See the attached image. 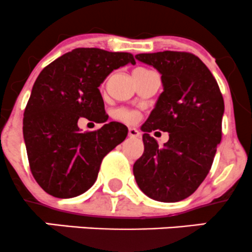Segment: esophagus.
Wrapping results in <instances>:
<instances>
[{
    "label": "esophagus",
    "mask_w": 252,
    "mask_h": 252,
    "mask_svg": "<svg viewBox=\"0 0 252 252\" xmlns=\"http://www.w3.org/2000/svg\"><path fill=\"white\" fill-rule=\"evenodd\" d=\"M128 135L130 137H139L140 136V131L137 130L136 128H129Z\"/></svg>",
    "instance_id": "obj_1"
}]
</instances>
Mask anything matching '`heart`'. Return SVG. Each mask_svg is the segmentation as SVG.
Masks as SVG:
<instances>
[{
	"label": "heart",
	"mask_w": 252,
	"mask_h": 252,
	"mask_svg": "<svg viewBox=\"0 0 252 252\" xmlns=\"http://www.w3.org/2000/svg\"><path fill=\"white\" fill-rule=\"evenodd\" d=\"M148 72V70L144 67H137L134 70V76H139V75H144V73ZM115 117L118 121L124 122V123H134L139 119V113L136 111L130 110V108L126 107H121L118 110L115 111Z\"/></svg>",
	"instance_id": "obj_1"
}]
</instances>
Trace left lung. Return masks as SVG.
Segmentation results:
<instances>
[{"label": "left lung", "mask_w": 252, "mask_h": 252, "mask_svg": "<svg viewBox=\"0 0 252 252\" xmlns=\"http://www.w3.org/2000/svg\"><path fill=\"white\" fill-rule=\"evenodd\" d=\"M135 58L159 71L164 89L141 126L145 151L134 164L135 180L152 199L180 202L195 192L213 165L222 137L223 97L213 73L192 53ZM156 128L169 133L163 148L149 134Z\"/></svg>", "instance_id": "left-lung-1"}]
</instances>
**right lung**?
<instances>
[{
    "label": "right lung",
    "instance_id": "1",
    "mask_svg": "<svg viewBox=\"0 0 252 252\" xmlns=\"http://www.w3.org/2000/svg\"><path fill=\"white\" fill-rule=\"evenodd\" d=\"M130 53L76 48L41 71L25 107L23 134L31 173L57 198H72L94 185L104 157L124 141L128 128L118 122L82 133L79 117L105 123L99 87L126 63Z\"/></svg>",
    "mask_w": 252,
    "mask_h": 252
}]
</instances>
